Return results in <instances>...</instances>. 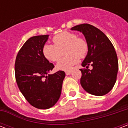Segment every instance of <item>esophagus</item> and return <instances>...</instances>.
Segmentation results:
<instances>
[{
	"label": "esophagus",
	"mask_w": 128,
	"mask_h": 128,
	"mask_svg": "<svg viewBox=\"0 0 128 128\" xmlns=\"http://www.w3.org/2000/svg\"><path fill=\"white\" fill-rule=\"evenodd\" d=\"M65 72H66V75H69L71 74V71L70 70H68V71H66Z\"/></svg>",
	"instance_id": "obj_1"
}]
</instances>
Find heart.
I'll return each mask as SVG.
<instances>
[{"instance_id": "obj_1", "label": "heart", "mask_w": 128, "mask_h": 128, "mask_svg": "<svg viewBox=\"0 0 128 128\" xmlns=\"http://www.w3.org/2000/svg\"><path fill=\"white\" fill-rule=\"evenodd\" d=\"M54 44H46L42 47V54L46 59L51 62H57L62 56L63 51L66 56L60 60L56 65L57 69L69 70L78 63L80 58L86 56L88 45L81 37L75 33L63 32L53 38Z\"/></svg>"}]
</instances>
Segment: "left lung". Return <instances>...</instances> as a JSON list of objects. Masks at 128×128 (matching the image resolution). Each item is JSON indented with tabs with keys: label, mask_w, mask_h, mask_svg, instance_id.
Returning a JSON list of instances; mask_svg holds the SVG:
<instances>
[{
	"label": "left lung",
	"mask_w": 128,
	"mask_h": 128,
	"mask_svg": "<svg viewBox=\"0 0 128 128\" xmlns=\"http://www.w3.org/2000/svg\"><path fill=\"white\" fill-rule=\"evenodd\" d=\"M71 30L82 32L88 45V50L80 69V84L87 92L103 96L112 89L118 69L117 56L112 42L99 29L89 24L73 26ZM90 64L93 69H88Z\"/></svg>",
	"instance_id": "1"
}]
</instances>
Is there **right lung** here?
I'll return each mask as SVG.
<instances>
[{
	"instance_id": "obj_1",
	"label": "right lung",
	"mask_w": 128,
	"mask_h": 128,
	"mask_svg": "<svg viewBox=\"0 0 128 128\" xmlns=\"http://www.w3.org/2000/svg\"><path fill=\"white\" fill-rule=\"evenodd\" d=\"M48 35L27 40L16 56V80L26 101L38 109L53 107L60 99L65 72L48 74L54 68L42 54Z\"/></svg>"
}]
</instances>
